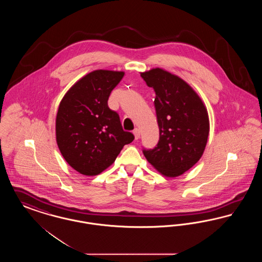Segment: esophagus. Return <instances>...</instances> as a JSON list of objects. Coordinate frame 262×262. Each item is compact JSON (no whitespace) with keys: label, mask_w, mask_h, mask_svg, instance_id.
Listing matches in <instances>:
<instances>
[{"label":"esophagus","mask_w":262,"mask_h":262,"mask_svg":"<svg viewBox=\"0 0 262 262\" xmlns=\"http://www.w3.org/2000/svg\"><path fill=\"white\" fill-rule=\"evenodd\" d=\"M133 134H134V136H135V138H136V139H138L139 137H140V132H139V129H138L137 127V128H135V129H134Z\"/></svg>","instance_id":"esophagus-1"}]
</instances>
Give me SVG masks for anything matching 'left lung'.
<instances>
[{
	"label": "left lung",
	"mask_w": 262,
	"mask_h": 262,
	"mask_svg": "<svg viewBox=\"0 0 262 262\" xmlns=\"http://www.w3.org/2000/svg\"><path fill=\"white\" fill-rule=\"evenodd\" d=\"M154 89L159 126L155 148L143 150L146 160L164 177L176 178L199 162L209 136V117L200 95L183 78L160 68L140 73Z\"/></svg>",
	"instance_id": "obj_1"
}]
</instances>
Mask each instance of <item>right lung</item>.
I'll list each match as a JSON object with an SVG mask.
<instances>
[{
    "label": "right lung",
    "mask_w": 262,
    "mask_h": 262,
    "mask_svg": "<svg viewBox=\"0 0 262 262\" xmlns=\"http://www.w3.org/2000/svg\"><path fill=\"white\" fill-rule=\"evenodd\" d=\"M119 71L96 70L63 95L56 117V140L63 159L84 176H96L115 162L135 137L125 132L108 98L124 77Z\"/></svg>",
    "instance_id": "obj_1"
}]
</instances>
